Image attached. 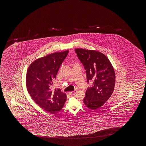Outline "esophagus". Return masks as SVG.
Here are the masks:
<instances>
[{
    "mask_svg": "<svg viewBox=\"0 0 146 146\" xmlns=\"http://www.w3.org/2000/svg\"><path fill=\"white\" fill-rule=\"evenodd\" d=\"M77 92V90H75V91H72V92H69V93L70 94V95H74V94H76V93Z\"/></svg>",
    "mask_w": 146,
    "mask_h": 146,
    "instance_id": "1",
    "label": "esophagus"
}]
</instances>
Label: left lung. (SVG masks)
<instances>
[{
	"label": "left lung",
	"instance_id": "obj_1",
	"mask_svg": "<svg viewBox=\"0 0 146 146\" xmlns=\"http://www.w3.org/2000/svg\"><path fill=\"white\" fill-rule=\"evenodd\" d=\"M78 58L86 69L87 81L94 80L84 99V105L90 110H96L112 96L115 85V73L109 58L104 54L94 50L76 48Z\"/></svg>",
	"mask_w": 146,
	"mask_h": 146
}]
</instances>
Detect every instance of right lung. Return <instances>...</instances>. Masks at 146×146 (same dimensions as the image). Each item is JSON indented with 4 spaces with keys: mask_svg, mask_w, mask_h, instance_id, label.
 Listing matches in <instances>:
<instances>
[{
    "mask_svg": "<svg viewBox=\"0 0 146 146\" xmlns=\"http://www.w3.org/2000/svg\"><path fill=\"white\" fill-rule=\"evenodd\" d=\"M69 50L48 54L35 60L28 67L25 84L28 93L37 105L54 114L62 110L67 99L59 89L52 90L53 82Z\"/></svg>",
    "mask_w": 146,
    "mask_h": 146,
    "instance_id": "1",
    "label": "right lung"
}]
</instances>
